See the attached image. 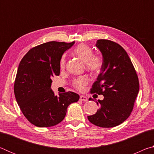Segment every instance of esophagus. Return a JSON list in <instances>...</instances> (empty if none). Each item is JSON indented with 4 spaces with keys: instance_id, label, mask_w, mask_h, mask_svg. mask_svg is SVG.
<instances>
[{
    "instance_id": "obj_1",
    "label": "esophagus",
    "mask_w": 154,
    "mask_h": 154,
    "mask_svg": "<svg viewBox=\"0 0 154 154\" xmlns=\"http://www.w3.org/2000/svg\"><path fill=\"white\" fill-rule=\"evenodd\" d=\"M79 100H82V101H84V102H85V101H87V100H88V98H87L86 96L82 95V96H80Z\"/></svg>"
}]
</instances>
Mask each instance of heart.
<instances>
[{
    "mask_svg": "<svg viewBox=\"0 0 154 154\" xmlns=\"http://www.w3.org/2000/svg\"><path fill=\"white\" fill-rule=\"evenodd\" d=\"M73 54L81 60L85 62L88 71L92 73H98L103 67V60L98 55H94L92 49L86 44L82 43L74 49ZM66 60L62 57L60 60V69L63 70L65 67ZM88 83V79L86 77H79L73 81L72 85L79 91L85 89V85Z\"/></svg>",
    "mask_w": 154,
    "mask_h": 154,
    "instance_id": "1",
    "label": "heart"
}]
</instances>
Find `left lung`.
<instances>
[{"label":"left lung","instance_id":"1","mask_svg":"<svg viewBox=\"0 0 154 154\" xmlns=\"http://www.w3.org/2000/svg\"><path fill=\"white\" fill-rule=\"evenodd\" d=\"M96 45L102 53L103 67L90 92L102 94L104 99L96 102L100 108L88 119L97 126L112 128L130 116L139 93V78L126 51L118 43L99 39Z\"/></svg>","mask_w":154,"mask_h":154}]
</instances>
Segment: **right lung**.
<instances>
[{"instance_id": "add662e5", "label": "right lung", "mask_w": 154, "mask_h": 154, "mask_svg": "<svg viewBox=\"0 0 154 154\" xmlns=\"http://www.w3.org/2000/svg\"><path fill=\"white\" fill-rule=\"evenodd\" d=\"M75 42L50 41L32 48L23 57L14 83V94L22 113L37 127L55 126L63 120L68 106L77 102L72 92L59 94L51 89L52 77L58 76L60 60Z\"/></svg>"}]
</instances>
